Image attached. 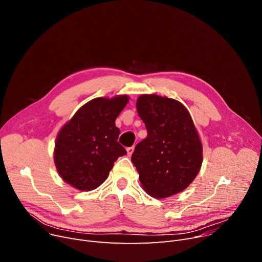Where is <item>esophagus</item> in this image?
I'll return each mask as SVG.
<instances>
[{"mask_svg":"<svg viewBox=\"0 0 262 262\" xmlns=\"http://www.w3.org/2000/svg\"><path fill=\"white\" fill-rule=\"evenodd\" d=\"M134 149H135L134 146H130V147H127V148H126V152H127V155H128V156H130V155L133 154Z\"/></svg>","mask_w":262,"mask_h":262,"instance_id":"obj_1","label":"esophagus"}]
</instances>
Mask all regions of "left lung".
Listing matches in <instances>:
<instances>
[{
	"instance_id": "obj_1",
	"label": "left lung",
	"mask_w": 262,
	"mask_h": 262,
	"mask_svg": "<svg viewBox=\"0 0 262 262\" xmlns=\"http://www.w3.org/2000/svg\"><path fill=\"white\" fill-rule=\"evenodd\" d=\"M136 107L147 130L132 155L142 188L156 199L184 191L203 162L202 142L188 109L157 94L140 95Z\"/></svg>"
}]
</instances>
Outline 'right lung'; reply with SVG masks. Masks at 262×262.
Masks as SVG:
<instances>
[{
    "label": "right lung",
    "mask_w": 262,
    "mask_h": 262,
    "mask_svg": "<svg viewBox=\"0 0 262 262\" xmlns=\"http://www.w3.org/2000/svg\"><path fill=\"white\" fill-rule=\"evenodd\" d=\"M128 100L127 95L93 99L59 130L54 162L67 184L80 191L96 189L105 182L115 161L126 154L118 142L116 119Z\"/></svg>",
    "instance_id": "add662e5"
}]
</instances>
